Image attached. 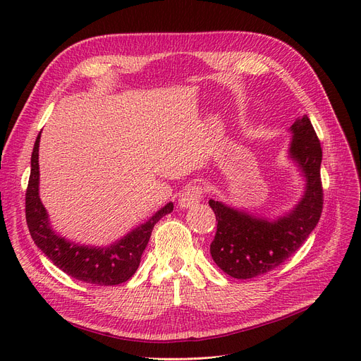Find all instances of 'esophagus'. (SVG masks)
<instances>
[{"instance_id":"1","label":"esophagus","mask_w":361,"mask_h":361,"mask_svg":"<svg viewBox=\"0 0 361 361\" xmlns=\"http://www.w3.org/2000/svg\"><path fill=\"white\" fill-rule=\"evenodd\" d=\"M203 197V188L200 185H192L185 188V190L178 197V206L181 209H190L195 204H197Z\"/></svg>"}]
</instances>
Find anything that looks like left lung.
Listing matches in <instances>:
<instances>
[{
    "label": "left lung",
    "instance_id": "8db88e82",
    "mask_svg": "<svg viewBox=\"0 0 361 361\" xmlns=\"http://www.w3.org/2000/svg\"><path fill=\"white\" fill-rule=\"evenodd\" d=\"M288 131V159L305 181L301 197L291 209L268 218L225 202L209 200L218 221L211 255L233 278L249 279L275 269L300 249L319 222L324 204L320 143L307 116L298 117Z\"/></svg>",
    "mask_w": 361,
    "mask_h": 361
}]
</instances>
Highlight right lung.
Returning a JSON list of instances; mask_svg holds the SVG:
<instances>
[{"label": "right lung", "mask_w": 361, "mask_h": 361, "mask_svg": "<svg viewBox=\"0 0 361 361\" xmlns=\"http://www.w3.org/2000/svg\"><path fill=\"white\" fill-rule=\"evenodd\" d=\"M39 142L41 133L33 146L26 192V222L35 244L56 268L71 278L94 286H117L126 282L137 271L155 224L173 212L174 203L168 202L146 222L112 244L90 245L71 241L52 228L39 196Z\"/></svg>", "instance_id": "obj_1"}]
</instances>
